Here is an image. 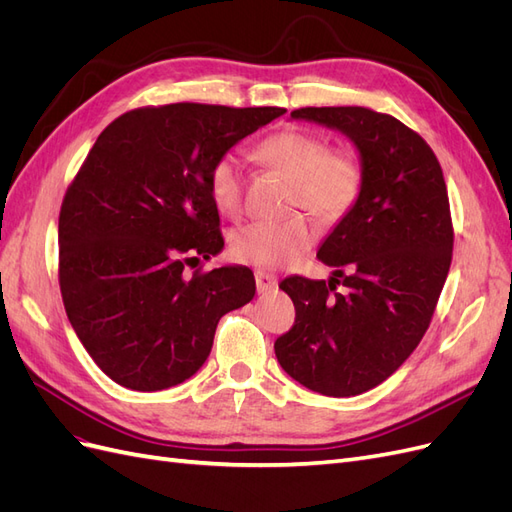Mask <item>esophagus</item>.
I'll use <instances>...</instances> for the list:
<instances>
[{
  "label": "esophagus",
  "instance_id": "obj_1",
  "mask_svg": "<svg viewBox=\"0 0 512 512\" xmlns=\"http://www.w3.org/2000/svg\"><path fill=\"white\" fill-rule=\"evenodd\" d=\"M254 277H256V288H258V292H262V294H267V292H273L275 288H277V277L273 275V273H267V271H256L254 273Z\"/></svg>",
  "mask_w": 512,
  "mask_h": 512
}]
</instances>
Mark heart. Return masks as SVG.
<instances>
[{
  "label": "heart",
  "mask_w": 512,
  "mask_h": 512,
  "mask_svg": "<svg viewBox=\"0 0 512 512\" xmlns=\"http://www.w3.org/2000/svg\"><path fill=\"white\" fill-rule=\"evenodd\" d=\"M262 164L288 175L290 205L303 207L322 222H337L354 207L363 188V166L356 153L327 147L324 138L301 128H282L256 145ZM209 194L226 215L243 205V166L235 153H222L209 168ZM316 241L305 215L294 213L282 222H250L235 230L230 252L245 265L280 269L292 265Z\"/></svg>",
  "instance_id": "obj_1"
}]
</instances>
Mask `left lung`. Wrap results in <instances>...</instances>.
Here are the masks:
<instances>
[{"instance_id": "1", "label": "left lung", "mask_w": 512, "mask_h": 512, "mask_svg": "<svg viewBox=\"0 0 512 512\" xmlns=\"http://www.w3.org/2000/svg\"><path fill=\"white\" fill-rule=\"evenodd\" d=\"M290 117L350 138L363 188L318 250L335 269L329 282L292 275L280 284L297 318L277 337L275 356L309 391L361 395L414 352L438 305L453 258L444 175L431 147L391 115L307 106Z\"/></svg>"}]
</instances>
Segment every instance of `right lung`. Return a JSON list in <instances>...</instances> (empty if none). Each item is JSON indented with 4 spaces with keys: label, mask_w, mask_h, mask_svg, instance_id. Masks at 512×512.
Listing matches in <instances>:
<instances>
[{
    "label": "right lung",
    "mask_w": 512,
    "mask_h": 512,
    "mask_svg": "<svg viewBox=\"0 0 512 512\" xmlns=\"http://www.w3.org/2000/svg\"><path fill=\"white\" fill-rule=\"evenodd\" d=\"M286 108L179 102L134 108L106 126L59 213V288L68 320L104 374L132 391L192 378L218 322L256 294L228 265L188 277L224 239L209 168Z\"/></svg>",
    "instance_id": "1"
}]
</instances>
